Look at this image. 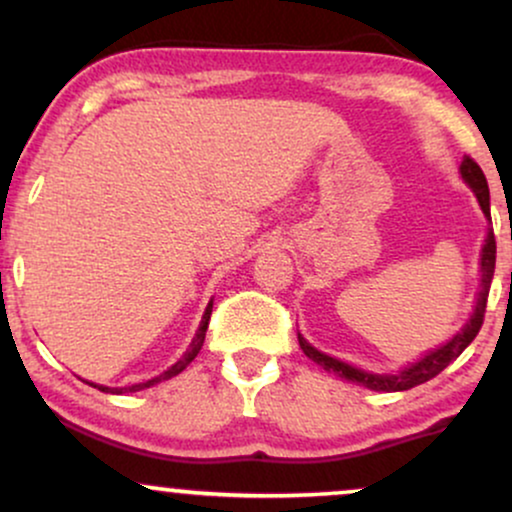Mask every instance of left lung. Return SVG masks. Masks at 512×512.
Masks as SVG:
<instances>
[{"label":"left lung","mask_w":512,"mask_h":512,"mask_svg":"<svg viewBox=\"0 0 512 512\" xmlns=\"http://www.w3.org/2000/svg\"><path fill=\"white\" fill-rule=\"evenodd\" d=\"M460 170H462V178L469 182V187H472L474 195H477L481 209H484V214L491 219L489 185H486L484 170L477 166V161H474L472 156H464ZM493 269H496V238H493V231H489V236H486V243H484V250H481V291H479V298H477V308H474V315L469 317V322L462 327V332H457L448 344L440 346V349H436V351H431V354L421 358L419 363L404 368L402 373H397V375L363 373V370L349 366V363H342V361H337V358H332V356L322 354V351H317L315 346H310L308 342H305L301 334H298V344H301L303 354L308 358H313L317 366L330 370V373L339 375V378L349 380V383H358V385L368 387V390H375V392L411 390V387L428 383V380L436 378L438 373H443V370L448 368L450 363L455 361V358L460 356L462 351L474 342V337L479 334L481 325H484L486 298H489Z\"/></svg>","instance_id":"obj_1"}]
</instances>
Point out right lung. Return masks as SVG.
I'll return each mask as SVG.
<instances>
[{
    "instance_id": "add662e5",
    "label": "right lung",
    "mask_w": 512,
    "mask_h": 512,
    "mask_svg": "<svg viewBox=\"0 0 512 512\" xmlns=\"http://www.w3.org/2000/svg\"><path fill=\"white\" fill-rule=\"evenodd\" d=\"M209 320H211V303L207 305V310H204L202 325H199V330H197V334H195V339H192V344H190V349H187V354L182 356L180 361L175 363V366H170V368L166 370V373L158 375V378H154V380H146V383L127 385V387H103V385H93V387H98V390H101V392H113V395H122V392H139V390H144V387H151V385H156V383H163V380H168V378H173V375L182 373V370H185L187 366H190L192 361H195V356L199 354V349H202L204 337H207ZM88 385H91V383H88Z\"/></svg>"
}]
</instances>
